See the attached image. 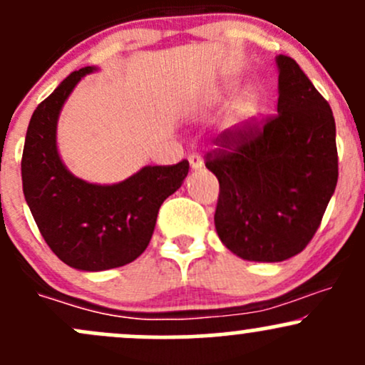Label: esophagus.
<instances>
[{
    "instance_id": "esophagus-1",
    "label": "esophagus",
    "mask_w": 365,
    "mask_h": 365,
    "mask_svg": "<svg viewBox=\"0 0 365 365\" xmlns=\"http://www.w3.org/2000/svg\"><path fill=\"white\" fill-rule=\"evenodd\" d=\"M189 163H190V168H192V170H199V168H202V157L199 155L197 152L189 153Z\"/></svg>"
}]
</instances>
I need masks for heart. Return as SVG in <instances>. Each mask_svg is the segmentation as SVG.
<instances>
[{
	"mask_svg": "<svg viewBox=\"0 0 365 365\" xmlns=\"http://www.w3.org/2000/svg\"><path fill=\"white\" fill-rule=\"evenodd\" d=\"M253 105H255V101H253V96L252 94H243V96H241L240 103H237V113H240V115L252 113Z\"/></svg>",
	"mask_w": 365,
	"mask_h": 365,
	"instance_id": "heart-1",
	"label": "heart"
}]
</instances>
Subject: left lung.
<instances>
[{
  "label": "left lung",
  "mask_w": 365,
  "mask_h": 365,
  "mask_svg": "<svg viewBox=\"0 0 365 365\" xmlns=\"http://www.w3.org/2000/svg\"><path fill=\"white\" fill-rule=\"evenodd\" d=\"M278 113L227 129L205 164L217 176L215 227L245 260L282 262L308 247L337 183L331 106L292 57L279 53Z\"/></svg>",
  "instance_id": "1"
}]
</instances>
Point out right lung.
I'll return each mask as SVG.
<instances>
[{"mask_svg": "<svg viewBox=\"0 0 365 365\" xmlns=\"http://www.w3.org/2000/svg\"><path fill=\"white\" fill-rule=\"evenodd\" d=\"M87 66L71 73L31 117L22 152V190L51 250L68 266L105 271L125 266L145 252L164 199L180 189L189 160L145 166L115 185H94L61 163L56 125L61 108Z\"/></svg>", "mask_w": 365, "mask_h": 365, "instance_id": "add662e5", "label": "right lung"}]
</instances>
